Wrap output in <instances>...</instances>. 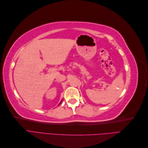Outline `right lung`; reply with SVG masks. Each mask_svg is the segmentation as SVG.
<instances>
[{"mask_svg": "<svg viewBox=\"0 0 148 148\" xmlns=\"http://www.w3.org/2000/svg\"><path fill=\"white\" fill-rule=\"evenodd\" d=\"M62 101H61V102L59 103V104H61V103H62Z\"/></svg>", "mask_w": 148, "mask_h": 148, "instance_id": "1", "label": "right lung"}]
</instances>
